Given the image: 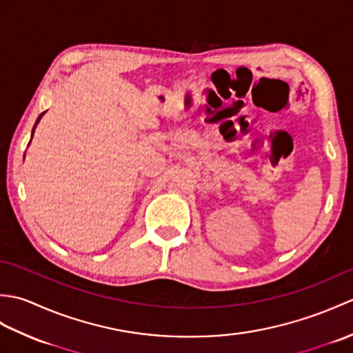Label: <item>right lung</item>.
I'll return each mask as SVG.
<instances>
[{
	"label": "right lung",
	"instance_id": "obj_1",
	"mask_svg": "<svg viewBox=\"0 0 353 353\" xmlns=\"http://www.w3.org/2000/svg\"><path fill=\"white\" fill-rule=\"evenodd\" d=\"M45 114V112H42V114L39 115V118H37V121H36V124H34V127H33V132H32V138H33V133H34V129H36V125H37V123H39V119L42 118V115ZM30 142H32V141H30ZM30 142H28V144H30Z\"/></svg>",
	"mask_w": 353,
	"mask_h": 353
}]
</instances>
